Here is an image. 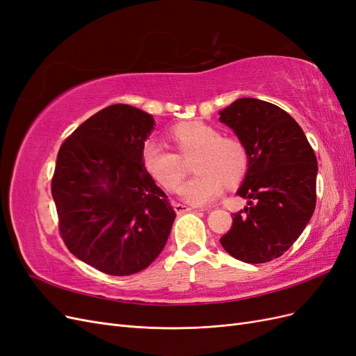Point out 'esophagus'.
Here are the masks:
<instances>
[{"label": "esophagus", "mask_w": 356, "mask_h": 356, "mask_svg": "<svg viewBox=\"0 0 356 356\" xmlns=\"http://www.w3.org/2000/svg\"><path fill=\"white\" fill-rule=\"evenodd\" d=\"M174 209L177 213H184V212L193 211V208L187 207V204H184V203H174Z\"/></svg>", "instance_id": "obj_1"}]
</instances>
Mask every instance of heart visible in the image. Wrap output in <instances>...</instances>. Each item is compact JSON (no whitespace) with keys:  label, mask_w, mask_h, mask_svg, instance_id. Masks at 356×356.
<instances>
[{"label":"heart","mask_w":356,"mask_h":356,"mask_svg":"<svg viewBox=\"0 0 356 356\" xmlns=\"http://www.w3.org/2000/svg\"><path fill=\"white\" fill-rule=\"evenodd\" d=\"M170 138L178 149L149 141L143 149L147 172L168 191H177L184 179L181 157H191L196 175L181 187L179 193L191 204H208L218 199L224 184L233 186L248 170L250 156L239 138L221 135L218 129L203 122H182L170 129Z\"/></svg>","instance_id":"b5f03b06"}]
</instances>
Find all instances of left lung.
Here are the masks:
<instances>
[{
  "label": "left lung",
  "mask_w": 356,
  "mask_h": 356,
  "mask_svg": "<svg viewBox=\"0 0 356 356\" xmlns=\"http://www.w3.org/2000/svg\"><path fill=\"white\" fill-rule=\"evenodd\" d=\"M220 122L233 129L250 156L238 190L248 207L233 213L220 242L243 263L272 261L289 250L314 215L315 152L294 118L270 102L241 98L220 111Z\"/></svg>",
  "instance_id": "1"
}]
</instances>
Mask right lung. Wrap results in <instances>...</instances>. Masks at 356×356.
I'll use <instances>...</instances> for the list:
<instances>
[{"mask_svg": "<svg viewBox=\"0 0 356 356\" xmlns=\"http://www.w3.org/2000/svg\"><path fill=\"white\" fill-rule=\"evenodd\" d=\"M154 129L126 104L93 114L59 148L51 196L71 254L96 270L127 276L163 250L177 213L143 163Z\"/></svg>", "mask_w": 356, "mask_h": 356, "instance_id": "obj_1", "label": "right lung"}]
</instances>
